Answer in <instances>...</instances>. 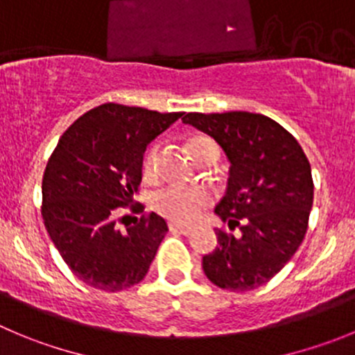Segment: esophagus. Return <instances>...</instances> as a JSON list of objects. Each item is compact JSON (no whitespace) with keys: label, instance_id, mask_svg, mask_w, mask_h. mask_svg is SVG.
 Returning <instances> with one entry per match:
<instances>
[{"label":"esophagus","instance_id":"esophagus-1","mask_svg":"<svg viewBox=\"0 0 355 355\" xmlns=\"http://www.w3.org/2000/svg\"><path fill=\"white\" fill-rule=\"evenodd\" d=\"M168 227H170L171 233H180V234H191V231H193V227L189 226H182V224H177V223H170L168 224Z\"/></svg>","mask_w":355,"mask_h":355}]
</instances>
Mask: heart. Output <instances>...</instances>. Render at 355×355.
Listing matches in <instances>:
<instances>
[{"label": "heart", "mask_w": 355, "mask_h": 355, "mask_svg": "<svg viewBox=\"0 0 355 355\" xmlns=\"http://www.w3.org/2000/svg\"><path fill=\"white\" fill-rule=\"evenodd\" d=\"M189 152L198 162L208 155L218 159L217 144L208 137H194L187 144ZM159 155L161 147L152 144L141 159V177L145 182H155L159 178ZM214 203V196L208 189L198 185H168L159 191L152 200V207L159 215L177 224H193L205 210Z\"/></svg>", "instance_id": "heart-1"}]
</instances>
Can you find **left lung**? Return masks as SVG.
I'll use <instances>...</instances> for the list:
<instances>
[{
    "instance_id": "1",
    "label": "left lung",
    "mask_w": 355,
    "mask_h": 355,
    "mask_svg": "<svg viewBox=\"0 0 355 355\" xmlns=\"http://www.w3.org/2000/svg\"><path fill=\"white\" fill-rule=\"evenodd\" d=\"M182 121L210 135L231 162L227 194L215 214L241 234L215 230L217 247L203 257L205 275L233 293L257 289L289 263L306 234L310 162L296 138L266 115L193 112Z\"/></svg>"
}]
</instances>
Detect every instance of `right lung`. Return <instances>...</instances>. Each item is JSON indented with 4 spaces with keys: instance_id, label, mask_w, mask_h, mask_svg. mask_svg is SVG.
<instances>
[{
    "instance_id": "right-lung-1",
    "label": "right lung",
    "mask_w": 355,
    "mask_h": 355,
    "mask_svg": "<svg viewBox=\"0 0 355 355\" xmlns=\"http://www.w3.org/2000/svg\"><path fill=\"white\" fill-rule=\"evenodd\" d=\"M184 112L105 103L73 122L49 157L42 218L62 261L82 282L105 293L137 286L147 275L168 226L135 201L147 145ZM141 214L125 232L119 207Z\"/></svg>"
}]
</instances>
